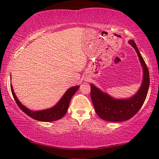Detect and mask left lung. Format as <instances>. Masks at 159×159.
I'll return each instance as SVG.
<instances>
[{
	"label": "left lung",
	"mask_w": 159,
	"mask_h": 159,
	"mask_svg": "<svg viewBox=\"0 0 159 159\" xmlns=\"http://www.w3.org/2000/svg\"><path fill=\"white\" fill-rule=\"evenodd\" d=\"M128 43L138 54L142 67V80L139 90L128 98H115L90 83V96L98 116L107 121L120 122L128 120L136 114L144 104L149 87V74L144 59L134 41Z\"/></svg>",
	"instance_id": "left-lung-1"
}]
</instances>
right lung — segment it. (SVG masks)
I'll list each match as a JSON object with an SVG mask.
<instances>
[{
    "label": "right lung",
    "instance_id": "add662e5",
    "mask_svg": "<svg viewBox=\"0 0 159 159\" xmlns=\"http://www.w3.org/2000/svg\"><path fill=\"white\" fill-rule=\"evenodd\" d=\"M10 87H11L12 94L13 97H14L16 103L17 104L18 107L25 114L35 120H39V121L51 122L60 119L66 114L69 108L71 99L79 88V85L73 86V87L69 88L66 91L65 93L64 94L63 96L61 97L60 100L58 101L57 103L52 107L43 110H38V111H33V110L29 109L25 105H23L20 102V100H19L17 96H16L12 84L10 85Z\"/></svg>",
    "mask_w": 159,
    "mask_h": 159
}]
</instances>
